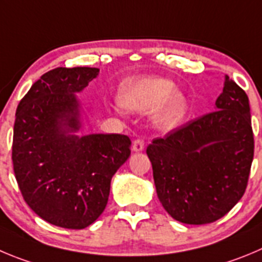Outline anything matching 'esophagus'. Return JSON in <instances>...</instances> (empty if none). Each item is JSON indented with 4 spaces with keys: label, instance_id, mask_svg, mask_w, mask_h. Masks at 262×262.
I'll use <instances>...</instances> for the list:
<instances>
[{
    "label": "esophagus",
    "instance_id": "34e87169",
    "mask_svg": "<svg viewBox=\"0 0 262 262\" xmlns=\"http://www.w3.org/2000/svg\"><path fill=\"white\" fill-rule=\"evenodd\" d=\"M133 151H136V152H139V151H142L143 148H145V141H143L142 138H137L134 139L133 142Z\"/></svg>",
    "mask_w": 262,
    "mask_h": 262
}]
</instances>
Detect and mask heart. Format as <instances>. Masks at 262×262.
Here are the masks:
<instances>
[{"mask_svg": "<svg viewBox=\"0 0 262 262\" xmlns=\"http://www.w3.org/2000/svg\"><path fill=\"white\" fill-rule=\"evenodd\" d=\"M172 81L165 79H141L124 82L120 90V103L129 110L146 111L158 107L156 121L164 128L181 123L187 112V101L174 92Z\"/></svg>", "mask_w": 262, "mask_h": 262, "instance_id": "b5f03b06", "label": "heart"}]
</instances>
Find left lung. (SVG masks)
Here are the masks:
<instances>
[{"label":"left lung","instance_id":"left-lung-1","mask_svg":"<svg viewBox=\"0 0 262 262\" xmlns=\"http://www.w3.org/2000/svg\"><path fill=\"white\" fill-rule=\"evenodd\" d=\"M146 152L159 200L173 219L217 221L248 185L255 152L248 95L226 76L214 111L155 138Z\"/></svg>","mask_w":262,"mask_h":262}]
</instances>
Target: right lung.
<instances>
[{"label": "right lung", "mask_w": 262, "mask_h": 262, "mask_svg": "<svg viewBox=\"0 0 262 262\" xmlns=\"http://www.w3.org/2000/svg\"><path fill=\"white\" fill-rule=\"evenodd\" d=\"M98 72L58 67L43 73L15 114L11 159L21 196L46 222L72 230L85 229L101 216L112 176L130 156L132 141L124 134L66 133L80 126L73 94Z\"/></svg>", "instance_id": "obj_1"}]
</instances>
